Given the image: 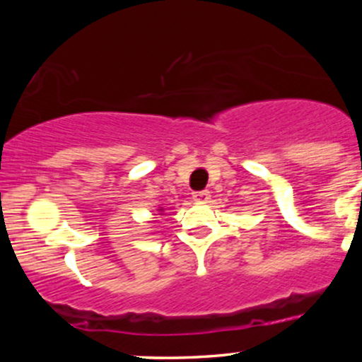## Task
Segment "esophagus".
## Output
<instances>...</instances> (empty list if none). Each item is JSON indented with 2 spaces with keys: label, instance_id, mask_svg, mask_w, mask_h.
<instances>
[{
  "label": "esophagus",
  "instance_id": "34e87169",
  "mask_svg": "<svg viewBox=\"0 0 362 362\" xmlns=\"http://www.w3.org/2000/svg\"><path fill=\"white\" fill-rule=\"evenodd\" d=\"M192 199H194L195 202H201V204H206V202H209L211 192H209V190H201V192H195L192 195Z\"/></svg>",
  "mask_w": 362,
  "mask_h": 362
}]
</instances>
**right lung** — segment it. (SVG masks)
Wrapping results in <instances>:
<instances>
[{"label": "right lung", "mask_w": 362, "mask_h": 362, "mask_svg": "<svg viewBox=\"0 0 362 362\" xmlns=\"http://www.w3.org/2000/svg\"><path fill=\"white\" fill-rule=\"evenodd\" d=\"M158 211H163V209H158Z\"/></svg>", "instance_id": "obj_1"}]
</instances>
